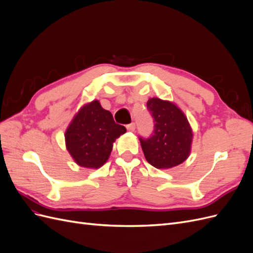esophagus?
<instances>
[{
  "label": "esophagus",
  "mask_w": 253,
  "mask_h": 253,
  "mask_svg": "<svg viewBox=\"0 0 253 253\" xmlns=\"http://www.w3.org/2000/svg\"><path fill=\"white\" fill-rule=\"evenodd\" d=\"M135 127H136V126H135L134 122H132V124H129V125L126 126L127 131H129V132H134L135 131Z\"/></svg>",
  "instance_id": "esophagus-1"
}]
</instances>
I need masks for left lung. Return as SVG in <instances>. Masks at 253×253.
Masks as SVG:
<instances>
[{"label": "left lung", "mask_w": 253, "mask_h": 253, "mask_svg": "<svg viewBox=\"0 0 253 253\" xmlns=\"http://www.w3.org/2000/svg\"><path fill=\"white\" fill-rule=\"evenodd\" d=\"M147 108L154 120L149 138L139 137L148 163L157 169H170L185 162L192 144V128L182 111L170 101L151 98Z\"/></svg>", "instance_id": "1"}]
</instances>
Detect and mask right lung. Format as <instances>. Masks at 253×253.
Segmentation results:
<instances>
[{"instance_id":"1","label":"right lung","mask_w":253,"mask_h":253,"mask_svg":"<svg viewBox=\"0 0 253 253\" xmlns=\"http://www.w3.org/2000/svg\"><path fill=\"white\" fill-rule=\"evenodd\" d=\"M126 132L124 126L114 121L112 113L94 100L82 106L68 126L66 148L79 166L98 169L109 159L114 141Z\"/></svg>"}]
</instances>
